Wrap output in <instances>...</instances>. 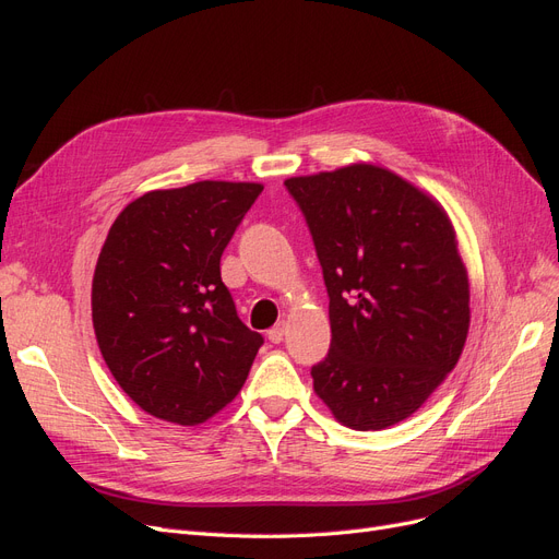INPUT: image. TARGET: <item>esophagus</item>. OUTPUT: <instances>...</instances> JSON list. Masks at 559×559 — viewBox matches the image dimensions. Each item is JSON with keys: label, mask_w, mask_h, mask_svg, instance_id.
Returning <instances> with one entry per match:
<instances>
[{"label": "esophagus", "mask_w": 559, "mask_h": 559, "mask_svg": "<svg viewBox=\"0 0 559 559\" xmlns=\"http://www.w3.org/2000/svg\"><path fill=\"white\" fill-rule=\"evenodd\" d=\"M284 335H286V324H284V321H280L277 326H273V329L267 331V341L277 345V343H282V341H284Z\"/></svg>", "instance_id": "obj_1"}]
</instances>
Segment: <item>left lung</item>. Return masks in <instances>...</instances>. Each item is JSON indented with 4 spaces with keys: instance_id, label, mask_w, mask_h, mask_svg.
Masks as SVG:
<instances>
[{
    "instance_id": "obj_1",
    "label": "left lung",
    "mask_w": 559,
    "mask_h": 559,
    "mask_svg": "<svg viewBox=\"0 0 559 559\" xmlns=\"http://www.w3.org/2000/svg\"><path fill=\"white\" fill-rule=\"evenodd\" d=\"M324 270L331 352L317 396L357 431L399 425L462 357L468 273L441 202L373 163L284 181Z\"/></svg>"
}]
</instances>
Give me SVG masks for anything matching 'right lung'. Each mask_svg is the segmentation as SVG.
Returning <instances> with one entry per match:
<instances>
[{"mask_svg":"<svg viewBox=\"0 0 559 559\" xmlns=\"http://www.w3.org/2000/svg\"><path fill=\"white\" fill-rule=\"evenodd\" d=\"M261 191L210 179L158 189L111 224L93 275V329L144 413L195 427L240 394L263 337L235 312L222 253Z\"/></svg>","mask_w":559,"mask_h":559,"instance_id":"add662e5","label":"right lung"}]
</instances>
